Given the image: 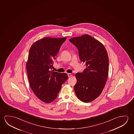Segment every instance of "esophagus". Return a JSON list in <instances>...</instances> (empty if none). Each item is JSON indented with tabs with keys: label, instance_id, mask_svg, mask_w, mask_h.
<instances>
[{
	"label": "esophagus",
	"instance_id": "esophagus-1",
	"mask_svg": "<svg viewBox=\"0 0 134 134\" xmlns=\"http://www.w3.org/2000/svg\"><path fill=\"white\" fill-rule=\"evenodd\" d=\"M68 76L69 77H71L72 76V74H70V73H68Z\"/></svg>",
	"mask_w": 134,
	"mask_h": 134
}]
</instances>
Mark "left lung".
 I'll list each match as a JSON object with an SVG mask.
<instances>
[{"label": "left lung", "mask_w": 134, "mask_h": 134, "mask_svg": "<svg viewBox=\"0 0 134 134\" xmlns=\"http://www.w3.org/2000/svg\"><path fill=\"white\" fill-rule=\"evenodd\" d=\"M69 41L77 47L81 62L86 64L83 72L75 74L74 91L81 101L91 102L100 96L107 81V52L102 43L88 34L70 38Z\"/></svg>", "instance_id": "obj_1"}]
</instances>
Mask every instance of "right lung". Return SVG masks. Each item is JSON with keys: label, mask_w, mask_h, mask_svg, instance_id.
Returning a JSON list of instances; mask_svg holds the SVG:
<instances>
[{"label": "right lung", "mask_w": 134, "mask_h": 134, "mask_svg": "<svg viewBox=\"0 0 134 134\" xmlns=\"http://www.w3.org/2000/svg\"><path fill=\"white\" fill-rule=\"evenodd\" d=\"M66 37H45L36 41L29 50L26 68L30 87L43 102L51 103L57 97L68 77L66 73L51 70Z\"/></svg>", "instance_id": "right-lung-1"}]
</instances>
